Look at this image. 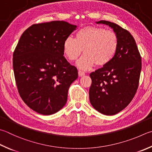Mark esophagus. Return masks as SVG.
Returning a JSON list of instances; mask_svg holds the SVG:
<instances>
[{
    "label": "esophagus",
    "instance_id": "34e87169",
    "mask_svg": "<svg viewBox=\"0 0 152 152\" xmlns=\"http://www.w3.org/2000/svg\"><path fill=\"white\" fill-rule=\"evenodd\" d=\"M78 74H79V77H81V76H83V75H85V72L84 71H81V70H79V71H78Z\"/></svg>",
    "mask_w": 152,
    "mask_h": 152
}]
</instances>
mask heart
Returning <instances> with one entry per match:
<instances>
[{
  "instance_id": "obj_1",
  "label": "heart",
  "mask_w": 152,
  "mask_h": 152,
  "mask_svg": "<svg viewBox=\"0 0 152 152\" xmlns=\"http://www.w3.org/2000/svg\"><path fill=\"white\" fill-rule=\"evenodd\" d=\"M118 47V38L113 30L96 26H85L77 31L75 39L67 37L63 44L65 56L75 61L85 54L77 62L82 69H87L95 64L103 66L108 64L115 56Z\"/></svg>"
}]
</instances>
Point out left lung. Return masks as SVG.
Masks as SVG:
<instances>
[{
    "label": "left lung",
    "instance_id": "1",
    "mask_svg": "<svg viewBox=\"0 0 152 152\" xmlns=\"http://www.w3.org/2000/svg\"><path fill=\"white\" fill-rule=\"evenodd\" d=\"M97 24L109 26L118 38V47L111 61L90 74L92 83L89 100L94 109L114 115L130 104L139 85L142 59L135 39L128 30L106 20Z\"/></svg>",
    "mask_w": 152,
    "mask_h": 152
}]
</instances>
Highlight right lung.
Returning <instances> with one entry per match:
<instances>
[{
	"label": "right lung",
	"instance_id": "add662e5",
	"mask_svg": "<svg viewBox=\"0 0 152 152\" xmlns=\"http://www.w3.org/2000/svg\"><path fill=\"white\" fill-rule=\"evenodd\" d=\"M77 26L65 21L33 24L26 30L13 53V69L20 96L43 115L66 104L68 90L78 77L64 56L63 44Z\"/></svg>",
	"mask_w": 152,
	"mask_h": 152
}]
</instances>
